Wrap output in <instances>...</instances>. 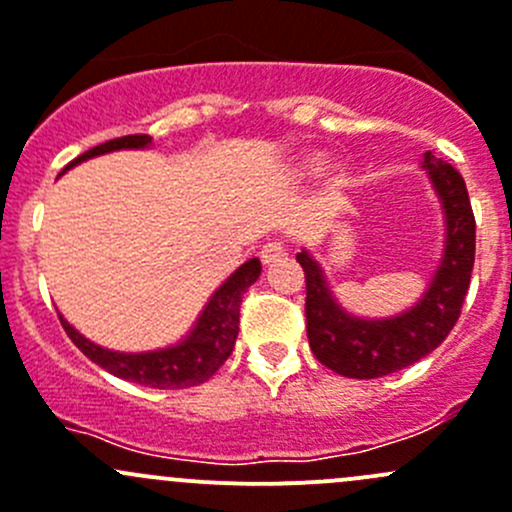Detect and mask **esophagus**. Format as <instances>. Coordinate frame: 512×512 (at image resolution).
<instances>
[{
    "instance_id": "34e87169",
    "label": "esophagus",
    "mask_w": 512,
    "mask_h": 512,
    "mask_svg": "<svg viewBox=\"0 0 512 512\" xmlns=\"http://www.w3.org/2000/svg\"><path fill=\"white\" fill-rule=\"evenodd\" d=\"M283 254H286V246H283V241L273 239V241H268V244H263L261 261L263 263H273V261H278V258H281Z\"/></svg>"
}]
</instances>
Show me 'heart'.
Listing matches in <instances>:
<instances>
[{"label":"heart","mask_w":512,"mask_h":512,"mask_svg":"<svg viewBox=\"0 0 512 512\" xmlns=\"http://www.w3.org/2000/svg\"><path fill=\"white\" fill-rule=\"evenodd\" d=\"M313 164H316V159H308L306 161V166H313Z\"/></svg>","instance_id":"b5f03b06"}]
</instances>
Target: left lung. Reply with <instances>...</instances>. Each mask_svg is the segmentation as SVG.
<instances>
[{"label":"left lung","instance_id":"8db88e82","mask_svg":"<svg viewBox=\"0 0 512 512\" xmlns=\"http://www.w3.org/2000/svg\"><path fill=\"white\" fill-rule=\"evenodd\" d=\"M445 209L448 239L426 296L396 318L366 321L341 311L321 268L306 251L296 256L306 273V333L313 356L346 378H381L421 361L453 331L475 261V216L455 166L430 151L423 156Z\"/></svg>","mask_w":512,"mask_h":512}]
</instances>
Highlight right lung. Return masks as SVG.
<instances>
[{
  "mask_svg": "<svg viewBox=\"0 0 512 512\" xmlns=\"http://www.w3.org/2000/svg\"><path fill=\"white\" fill-rule=\"evenodd\" d=\"M151 144L149 134H129L111 139L106 144L94 146V149L84 151L74 161L64 166V171L77 166L79 161L91 159V156L106 154V151L116 149H141V146ZM261 273V263L258 258H251L236 273H231L229 281L211 296L206 308L201 311L199 321H196L194 331L179 343V346L161 348V351L149 353H119L101 348L84 338L82 333L74 331L62 316L64 331L72 338L74 346L84 353L89 361L101 366L104 371L114 373L116 378L124 381L141 383V386L151 388H191L199 383L209 381L216 371L226 363V358L234 351L236 336H239V313H241V298H244L246 288L256 281Z\"/></svg>",
  "mask_w": 512,
  "mask_h": 512,
  "instance_id": "1",
  "label": "right lung"
}]
</instances>
